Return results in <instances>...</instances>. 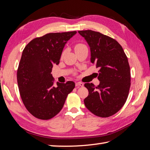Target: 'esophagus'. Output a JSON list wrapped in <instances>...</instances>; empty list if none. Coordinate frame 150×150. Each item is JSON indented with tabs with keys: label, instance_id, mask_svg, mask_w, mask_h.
Instances as JSON below:
<instances>
[{
	"label": "esophagus",
	"instance_id": "obj_1",
	"mask_svg": "<svg viewBox=\"0 0 150 150\" xmlns=\"http://www.w3.org/2000/svg\"><path fill=\"white\" fill-rule=\"evenodd\" d=\"M75 85H76V86H84V84L82 83V82H77L75 83Z\"/></svg>",
	"mask_w": 150,
	"mask_h": 150
}]
</instances>
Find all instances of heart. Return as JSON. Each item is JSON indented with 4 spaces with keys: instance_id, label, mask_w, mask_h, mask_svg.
<instances>
[{
    "instance_id": "b5f03b06",
    "label": "heart",
    "mask_w": 150,
    "mask_h": 150,
    "mask_svg": "<svg viewBox=\"0 0 150 150\" xmlns=\"http://www.w3.org/2000/svg\"><path fill=\"white\" fill-rule=\"evenodd\" d=\"M85 47H86V46L85 45H84V44H78L75 47V52H77V51L80 50H82V49H83V48H85Z\"/></svg>"
}]
</instances>
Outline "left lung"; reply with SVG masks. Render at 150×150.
Wrapping results in <instances>:
<instances>
[{
  "mask_svg": "<svg viewBox=\"0 0 150 150\" xmlns=\"http://www.w3.org/2000/svg\"><path fill=\"white\" fill-rule=\"evenodd\" d=\"M78 32L90 47L91 62L100 68L99 85L84 84L89 91L84 104L95 115L110 117L122 108L128 96L131 74L128 58L112 38L92 30Z\"/></svg>",
  "mask_w": 150,
  "mask_h": 150,
  "instance_id": "left-lung-1",
  "label": "left lung"
}]
</instances>
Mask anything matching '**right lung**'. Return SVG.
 <instances>
[{
  "instance_id": "1",
  "label": "right lung",
  "mask_w": 150,
  "mask_h": 150,
  "mask_svg": "<svg viewBox=\"0 0 150 150\" xmlns=\"http://www.w3.org/2000/svg\"><path fill=\"white\" fill-rule=\"evenodd\" d=\"M76 33H47L30 41L22 52L17 70L18 90L25 107L38 119L48 120L58 114L75 86L73 81L55 85L51 72L59 64L65 44Z\"/></svg>"
}]
</instances>
